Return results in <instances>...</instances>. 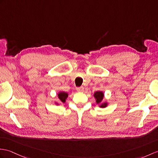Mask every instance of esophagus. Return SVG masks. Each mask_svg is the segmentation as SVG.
Here are the masks:
<instances>
[{"label":"esophagus","instance_id":"1","mask_svg":"<svg viewBox=\"0 0 158 158\" xmlns=\"http://www.w3.org/2000/svg\"><path fill=\"white\" fill-rule=\"evenodd\" d=\"M77 91L78 92H83L84 91V87H77Z\"/></svg>","mask_w":158,"mask_h":158}]
</instances>
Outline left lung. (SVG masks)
<instances>
[{"instance_id":"1","label":"left lung","mask_w":158,"mask_h":158,"mask_svg":"<svg viewBox=\"0 0 158 158\" xmlns=\"http://www.w3.org/2000/svg\"><path fill=\"white\" fill-rule=\"evenodd\" d=\"M94 96L95 98H96V103L98 104H100V108H106V106H107V105H108L107 102H104V103H102V104H101L102 103V101L103 100L104 96V93L102 92V91H96V92L94 93Z\"/></svg>"}]
</instances>
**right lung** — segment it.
I'll list each match as a JSON object with an SVG mask.
<instances>
[{
	"label": "right lung",
	"instance_id": "obj_1",
	"mask_svg": "<svg viewBox=\"0 0 158 158\" xmlns=\"http://www.w3.org/2000/svg\"><path fill=\"white\" fill-rule=\"evenodd\" d=\"M58 97L60 102H62V103H65L66 100H67V98L68 97V94L64 92V91H60V92L58 94ZM56 104H58V103H56Z\"/></svg>",
	"mask_w": 158,
	"mask_h": 158
}]
</instances>
